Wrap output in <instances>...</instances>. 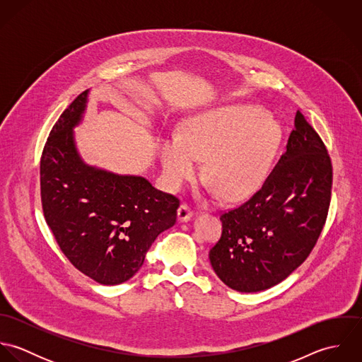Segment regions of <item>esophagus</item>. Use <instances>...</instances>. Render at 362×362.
Segmentation results:
<instances>
[{"instance_id": "34e87169", "label": "esophagus", "mask_w": 362, "mask_h": 362, "mask_svg": "<svg viewBox=\"0 0 362 362\" xmlns=\"http://www.w3.org/2000/svg\"><path fill=\"white\" fill-rule=\"evenodd\" d=\"M192 217V209L188 206L187 204H182L178 207V220L180 221H188Z\"/></svg>"}]
</instances>
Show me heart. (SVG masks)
Instances as JSON below:
<instances>
[{"label":"heart","mask_w":362,"mask_h":362,"mask_svg":"<svg viewBox=\"0 0 362 362\" xmlns=\"http://www.w3.org/2000/svg\"><path fill=\"white\" fill-rule=\"evenodd\" d=\"M280 142L279 124L252 105H224L192 117L182 136H164L158 155L167 185L177 191L194 180L199 160L205 177L228 201L255 194L266 181Z\"/></svg>","instance_id":"1"}]
</instances>
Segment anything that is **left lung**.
Segmentation results:
<instances>
[{"mask_svg": "<svg viewBox=\"0 0 362 362\" xmlns=\"http://www.w3.org/2000/svg\"><path fill=\"white\" fill-rule=\"evenodd\" d=\"M332 180L325 144L297 111L286 153L262 188L220 216L221 237L209 252L218 279L235 291L258 293L288 277L322 233Z\"/></svg>", "mask_w": 362, "mask_h": 362, "instance_id": "8db88e82", "label": "left lung"}]
</instances>
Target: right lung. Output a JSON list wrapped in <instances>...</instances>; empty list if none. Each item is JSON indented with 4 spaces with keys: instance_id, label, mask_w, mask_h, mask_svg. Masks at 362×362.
I'll use <instances>...</instances> for the list:
<instances>
[{
    "instance_id": "right-lung-1",
    "label": "right lung",
    "mask_w": 362,
    "mask_h": 362,
    "mask_svg": "<svg viewBox=\"0 0 362 362\" xmlns=\"http://www.w3.org/2000/svg\"><path fill=\"white\" fill-rule=\"evenodd\" d=\"M88 95L68 105L47 138L40 160L42 206L68 260L95 281L115 286L142 267L157 235L175 224L180 201L144 177L118 175L81 158L74 128Z\"/></svg>"
}]
</instances>
